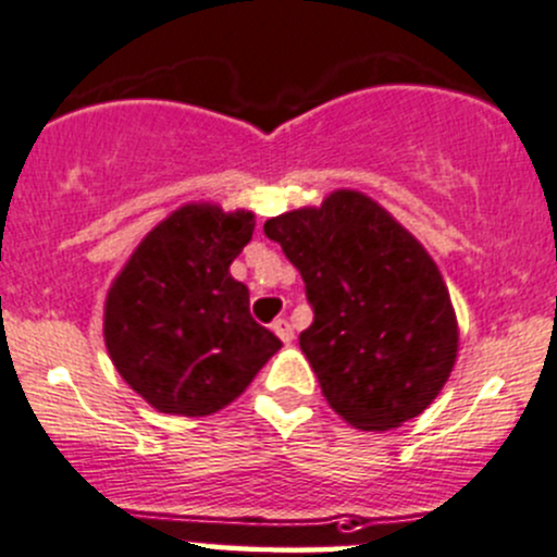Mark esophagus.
<instances>
[{"label": "esophagus", "instance_id": "esophagus-1", "mask_svg": "<svg viewBox=\"0 0 557 557\" xmlns=\"http://www.w3.org/2000/svg\"><path fill=\"white\" fill-rule=\"evenodd\" d=\"M273 333H276L284 344H292V338H295V333H292V324L286 322V319H276V322H273Z\"/></svg>", "mask_w": 557, "mask_h": 557}]
</instances>
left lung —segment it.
<instances>
[{
	"instance_id": "left-lung-1",
	"label": "left lung",
	"mask_w": 557,
	"mask_h": 557,
	"mask_svg": "<svg viewBox=\"0 0 557 557\" xmlns=\"http://www.w3.org/2000/svg\"><path fill=\"white\" fill-rule=\"evenodd\" d=\"M265 235L306 284L300 349L330 409L360 431L422 414L453 373L458 319L420 240L351 189L268 219Z\"/></svg>"
}]
</instances>
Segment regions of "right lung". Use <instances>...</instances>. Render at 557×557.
<instances>
[{"label": "right lung", "mask_w": 557, "mask_h": 557, "mask_svg": "<svg viewBox=\"0 0 557 557\" xmlns=\"http://www.w3.org/2000/svg\"><path fill=\"white\" fill-rule=\"evenodd\" d=\"M255 213L200 202L170 213L140 240L104 300L115 371L164 414L206 417L233 404L281 349L249 311L230 265Z\"/></svg>", "instance_id": "right-lung-1"}]
</instances>
